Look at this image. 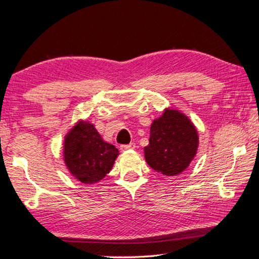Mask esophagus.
<instances>
[{
  "label": "esophagus",
  "instance_id": "1",
  "mask_svg": "<svg viewBox=\"0 0 259 259\" xmlns=\"http://www.w3.org/2000/svg\"><path fill=\"white\" fill-rule=\"evenodd\" d=\"M134 149H135V143H130V144H124V145H120V150H122V151L134 150Z\"/></svg>",
  "mask_w": 259,
  "mask_h": 259
}]
</instances>
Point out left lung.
Instances as JSON below:
<instances>
[{"label":"left lung","mask_w":259,"mask_h":259,"mask_svg":"<svg viewBox=\"0 0 259 259\" xmlns=\"http://www.w3.org/2000/svg\"><path fill=\"white\" fill-rule=\"evenodd\" d=\"M149 141L144 147L147 164L164 176H177L197 154L199 137L186 115L165 109L160 118L153 120Z\"/></svg>","instance_id":"left-lung-1"}]
</instances>
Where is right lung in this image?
I'll return each mask as SVG.
<instances>
[{"instance_id": "add662e5", "label": "right lung", "mask_w": 259, "mask_h": 259, "mask_svg": "<svg viewBox=\"0 0 259 259\" xmlns=\"http://www.w3.org/2000/svg\"><path fill=\"white\" fill-rule=\"evenodd\" d=\"M118 153L87 122H79L67 134L63 149L68 170L78 181L86 184L102 180L110 171Z\"/></svg>"}]
</instances>
